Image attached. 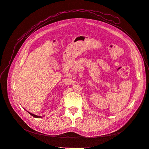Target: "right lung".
Returning <instances> with one entry per match:
<instances>
[{"label":"right lung","instance_id":"add662e5","mask_svg":"<svg viewBox=\"0 0 149 149\" xmlns=\"http://www.w3.org/2000/svg\"><path fill=\"white\" fill-rule=\"evenodd\" d=\"M27 112H29V113L30 115H31V116H32L33 117H34V118H42V116L35 115V114H32V113H31V112H29V111H27Z\"/></svg>","mask_w":149,"mask_h":149}]
</instances>
